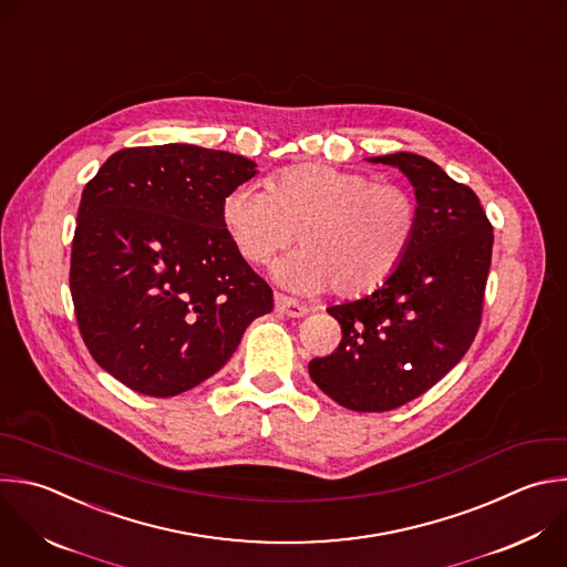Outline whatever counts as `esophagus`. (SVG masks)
I'll list each match as a JSON object with an SVG mask.
<instances>
[{"instance_id": "esophagus-1", "label": "esophagus", "mask_w": 567, "mask_h": 567, "mask_svg": "<svg viewBox=\"0 0 567 567\" xmlns=\"http://www.w3.org/2000/svg\"><path fill=\"white\" fill-rule=\"evenodd\" d=\"M276 311H280L282 316H289V318H302V316H307L309 309L305 305L296 302L293 298L276 293Z\"/></svg>"}]
</instances>
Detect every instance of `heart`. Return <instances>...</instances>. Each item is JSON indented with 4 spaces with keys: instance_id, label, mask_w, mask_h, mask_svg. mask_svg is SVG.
Wrapping results in <instances>:
<instances>
[{
    "instance_id": "b5f03b06",
    "label": "heart",
    "mask_w": 567,
    "mask_h": 567,
    "mask_svg": "<svg viewBox=\"0 0 567 567\" xmlns=\"http://www.w3.org/2000/svg\"><path fill=\"white\" fill-rule=\"evenodd\" d=\"M223 227L254 265H267L300 240L274 276L300 293L327 287L358 298L383 285L405 260L419 229V205L396 184L327 164L276 173L269 192L238 184L223 198Z\"/></svg>"
}]
</instances>
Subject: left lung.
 <instances>
[{
	"instance_id": "8db88e82",
	"label": "left lung",
	"mask_w": 567,
	"mask_h": 567,
	"mask_svg": "<svg viewBox=\"0 0 567 567\" xmlns=\"http://www.w3.org/2000/svg\"><path fill=\"white\" fill-rule=\"evenodd\" d=\"M369 162L412 182L416 238L379 289L327 309L342 338L309 362V375L347 410L390 412L434 388L474 342L494 234L472 188L432 159L401 151Z\"/></svg>"
}]
</instances>
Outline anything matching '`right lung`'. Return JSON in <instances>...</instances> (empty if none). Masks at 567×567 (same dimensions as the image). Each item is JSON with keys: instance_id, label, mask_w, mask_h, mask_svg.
Wrapping results in <instances>:
<instances>
[{"instance_id": "obj_1", "label": "right lung", "mask_w": 567, "mask_h": 567, "mask_svg": "<svg viewBox=\"0 0 567 567\" xmlns=\"http://www.w3.org/2000/svg\"><path fill=\"white\" fill-rule=\"evenodd\" d=\"M256 162L194 144L113 153L84 186L71 251L80 333L113 379L166 399L214 375L271 287L223 227L220 205Z\"/></svg>"}]
</instances>
